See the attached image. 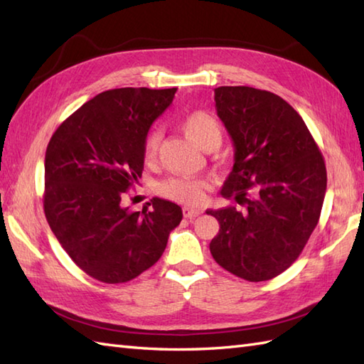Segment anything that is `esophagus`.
Listing matches in <instances>:
<instances>
[{
	"mask_svg": "<svg viewBox=\"0 0 364 364\" xmlns=\"http://www.w3.org/2000/svg\"><path fill=\"white\" fill-rule=\"evenodd\" d=\"M183 214H184V218L192 219V218H196V215L200 214V210H194V208L184 206V208H183Z\"/></svg>",
	"mask_w": 364,
	"mask_h": 364,
	"instance_id": "obj_1",
	"label": "esophagus"
}]
</instances>
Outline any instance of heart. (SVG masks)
I'll list each match as a JSON object with an SVG mask.
<instances>
[{"label":"heart","mask_w":364,"mask_h":364,"mask_svg":"<svg viewBox=\"0 0 364 364\" xmlns=\"http://www.w3.org/2000/svg\"><path fill=\"white\" fill-rule=\"evenodd\" d=\"M181 129L192 142L198 146H206L211 142H220V125L210 112L194 111L189 112L181 120ZM161 134L158 129L149 131L144 141V158L151 161L156 156ZM205 183L197 178H168L158 184V192L175 202L196 206L203 200Z\"/></svg>","instance_id":"obj_1"}]
</instances>
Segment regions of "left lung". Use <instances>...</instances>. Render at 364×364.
Returning a JSON list of instances; mask_svg holds the SVG:
<instances>
[{"label":"left lung","instance_id":"obj_1","mask_svg":"<svg viewBox=\"0 0 364 364\" xmlns=\"http://www.w3.org/2000/svg\"><path fill=\"white\" fill-rule=\"evenodd\" d=\"M219 119L235 145L220 191L244 210H208L219 222L210 244L219 266L249 282L284 272L319 222L327 170L304 119L282 97L247 86L214 89Z\"/></svg>","mask_w":364,"mask_h":364}]
</instances>
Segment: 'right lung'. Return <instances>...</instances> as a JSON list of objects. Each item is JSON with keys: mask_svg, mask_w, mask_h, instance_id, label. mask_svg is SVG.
Listing matches in <instances>:
<instances>
[{"mask_svg": "<svg viewBox=\"0 0 364 364\" xmlns=\"http://www.w3.org/2000/svg\"><path fill=\"white\" fill-rule=\"evenodd\" d=\"M175 92H102L60 123L46 146L45 218L75 264L98 282L125 283L150 269L183 219L180 206L158 197L151 210L122 205L142 175L145 136Z\"/></svg>", "mask_w": 364, "mask_h": 364, "instance_id": "right-lung-1", "label": "right lung"}]
</instances>
